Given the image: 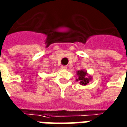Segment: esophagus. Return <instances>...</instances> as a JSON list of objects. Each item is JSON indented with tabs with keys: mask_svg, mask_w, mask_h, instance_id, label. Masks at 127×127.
Listing matches in <instances>:
<instances>
[{
	"mask_svg": "<svg viewBox=\"0 0 127 127\" xmlns=\"http://www.w3.org/2000/svg\"><path fill=\"white\" fill-rule=\"evenodd\" d=\"M61 69H62V70H66V69H67V66H61Z\"/></svg>",
	"mask_w": 127,
	"mask_h": 127,
	"instance_id": "34e87169",
	"label": "esophagus"
}]
</instances>
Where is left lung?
I'll list each match as a JSON object with an SVG mask.
<instances>
[{
  "instance_id": "obj_1",
  "label": "left lung",
  "mask_w": 127,
  "mask_h": 127,
  "mask_svg": "<svg viewBox=\"0 0 127 127\" xmlns=\"http://www.w3.org/2000/svg\"><path fill=\"white\" fill-rule=\"evenodd\" d=\"M77 73V79L76 81L80 83V85L86 86L92 80V77L90 75H88L86 71L85 70H79L76 72Z\"/></svg>"
}]
</instances>
